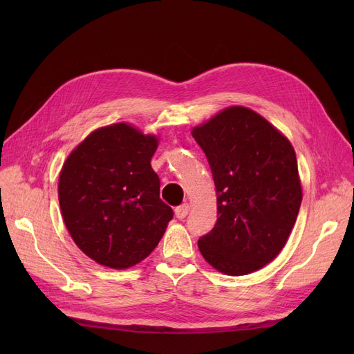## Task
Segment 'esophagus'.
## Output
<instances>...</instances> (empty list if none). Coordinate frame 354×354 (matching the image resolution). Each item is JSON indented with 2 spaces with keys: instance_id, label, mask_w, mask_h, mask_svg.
Wrapping results in <instances>:
<instances>
[{
  "instance_id": "obj_1",
  "label": "esophagus",
  "mask_w": 354,
  "mask_h": 354,
  "mask_svg": "<svg viewBox=\"0 0 354 354\" xmlns=\"http://www.w3.org/2000/svg\"><path fill=\"white\" fill-rule=\"evenodd\" d=\"M189 209H190L189 203H181V205H178V207L174 209V212H176V217H177L178 220H183V218L187 216Z\"/></svg>"
}]
</instances>
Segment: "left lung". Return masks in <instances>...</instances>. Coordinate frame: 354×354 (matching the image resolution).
<instances>
[{
	"instance_id": "obj_1",
	"label": "left lung",
	"mask_w": 354,
	"mask_h": 354,
	"mask_svg": "<svg viewBox=\"0 0 354 354\" xmlns=\"http://www.w3.org/2000/svg\"><path fill=\"white\" fill-rule=\"evenodd\" d=\"M192 136L205 153L217 190V223L198 241L214 269L248 274L282 251L299 205L301 183L288 138L257 112L232 106Z\"/></svg>"
}]
</instances>
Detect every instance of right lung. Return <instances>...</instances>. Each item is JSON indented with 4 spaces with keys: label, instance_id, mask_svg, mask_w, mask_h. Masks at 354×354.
<instances>
[{
    "label": "right lung",
    "instance_id": "add662e5",
    "mask_svg": "<svg viewBox=\"0 0 354 354\" xmlns=\"http://www.w3.org/2000/svg\"><path fill=\"white\" fill-rule=\"evenodd\" d=\"M156 147L155 136L120 122L93 131L63 164V221L95 263L127 269L145 260L165 233L174 212L159 198L151 167Z\"/></svg>",
    "mask_w": 354,
    "mask_h": 354
}]
</instances>
